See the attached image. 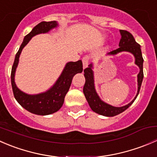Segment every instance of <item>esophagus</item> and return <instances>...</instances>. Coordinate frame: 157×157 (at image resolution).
I'll use <instances>...</instances> for the list:
<instances>
[{"label":"esophagus","instance_id":"1","mask_svg":"<svg viewBox=\"0 0 157 157\" xmlns=\"http://www.w3.org/2000/svg\"><path fill=\"white\" fill-rule=\"evenodd\" d=\"M82 61H83V68H86V67H87L88 64H89V61H90V58H89V56H84L83 58V60H82Z\"/></svg>","mask_w":157,"mask_h":157}]
</instances>
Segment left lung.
Here are the masks:
<instances>
[{
	"instance_id": "8db88e82",
	"label": "left lung",
	"mask_w": 157,
	"mask_h": 157,
	"mask_svg": "<svg viewBox=\"0 0 157 157\" xmlns=\"http://www.w3.org/2000/svg\"><path fill=\"white\" fill-rule=\"evenodd\" d=\"M121 33V40L119 42V48L109 52L107 55H115L121 52H128L132 54L135 58V64L140 68V72L137 74V93L134 99L128 105L121 107H115L105 103L98 96L96 91L94 85V73L93 71V64H90L88 67L84 69V77L86 79L84 86H83V93L87 100L89 105L93 112L99 115L107 117H113L125 111L136 99L140 92L142 81L144 78L143 63L144 59L142 57L140 45L137 43L134 36L126 30H120Z\"/></svg>"
}]
</instances>
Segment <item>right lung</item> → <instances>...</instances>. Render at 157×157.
<instances>
[{
  "label": "right lung",
  "mask_w": 157,
  "mask_h": 157,
  "mask_svg": "<svg viewBox=\"0 0 157 157\" xmlns=\"http://www.w3.org/2000/svg\"><path fill=\"white\" fill-rule=\"evenodd\" d=\"M58 26V23L56 21H43L36 25L29 34L24 37L23 43L16 54L15 60L11 70V85L16 100L26 110L36 115H47L58 112L63 105L64 97L68 92L74 76L77 73H81L83 71V63L81 60L76 62L71 61L67 63L55 84L46 92L39 94H26L18 89L16 85L14 80L15 72L23 48L27 45L33 36L41 33H48L50 30L56 28Z\"/></svg>",
  "instance_id": "add662e5"
}]
</instances>
